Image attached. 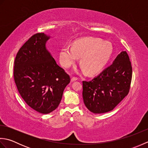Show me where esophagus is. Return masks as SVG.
I'll list each match as a JSON object with an SVG mask.
<instances>
[{
    "label": "esophagus",
    "mask_w": 148,
    "mask_h": 148,
    "mask_svg": "<svg viewBox=\"0 0 148 148\" xmlns=\"http://www.w3.org/2000/svg\"><path fill=\"white\" fill-rule=\"evenodd\" d=\"M78 79V78L77 77H72L71 78V82H73V81H76V80H77Z\"/></svg>",
    "instance_id": "34e87169"
}]
</instances>
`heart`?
Masks as SVG:
<instances>
[{"mask_svg":"<svg viewBox=\"0 0 148 148\" xmlns=\"http://www.w3.org/2000/svg\"><path fill=\"white\" fill-rule=\"evenodd\" d=\"M111 46L100 39L87 37L76 40L72 48L67 46L60 51V62L65 67L74 64L81 57L80 64L87 74H93L100 71L111 57Z\"/></svg>","mask_w":148,"mask_h":148,"instance_id":"b5f03b06","label":"heart"}]
</instances>
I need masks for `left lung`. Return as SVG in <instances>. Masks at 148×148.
<instances>
[{
    "mask_svg": "<svg viewBox=\"0 0 148 148\" xmlns=\"http://www.w3.org/2000/svg\"><path fill=\"white\" fill-rule=\"evenodd\" d=\"M132 67L126 51L90 81H83V98L88 109L96 114L111 111L129 92Z\"/></svg>",
    "mask_w": 148,
    "mask_h": 148,
    "instance_id": "left-lung-1",
    "label": "left lung"
}]
</instances>
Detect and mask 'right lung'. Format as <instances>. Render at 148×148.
Listing matches in <instances>:
<instances>
[{
	"mask_svg": "<svg viewBox=\"0 0 148 148\" xmlns=\"http://www.w3.org/2000/svg\"><path fill=\"white\" fill-rule=\"evenodd\" d=\"M49 36L37 33L19 49L14 66V79L25 102L42 114L58 108L70 76L56 64L46 48Z\"/></svg>",
	"mask_w": 148,
	"mask_h": 148,
	"instance_id": "obj_1",
	"label": "right lung"
}]
</instances>
